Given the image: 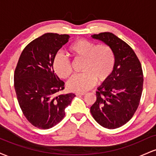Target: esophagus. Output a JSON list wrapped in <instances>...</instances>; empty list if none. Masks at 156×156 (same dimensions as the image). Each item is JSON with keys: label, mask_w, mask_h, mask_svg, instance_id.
<instances>
[{"label": "esophagus", "mask_w": 156, "mask_h": 156, "mask_svg": "<svg viewBox=\"0 0 156 156\" xmlns=\"http://www.w3.org/2000/svg\"><path fill=\"white\" fill-rule=\"evenodd\" d=\"M86 92H76V95H85Z\"/></svg>", "instance_id": "34e87169"}]
</instances>
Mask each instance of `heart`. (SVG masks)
Segmentation results:
<instances>
[{
  "mask_svg": "<svg viewBox=\"0 0 156 156\" xmlns=\"http://www.w3.org/2000/svg\"><path fill=\"white\" fill-rule=\"evenodd\" d=\"M68 53L74 59H83L81 72L68 82L67 87L73 92H85L96 83L106 81L112 76L115 65V55L111 46L98 44L86 39L73 42L68 47ZM54 72L59 78L67 79L72 76V63L62 54H57L53 62Z\"/></svg>",
  "mask_w": 156,
  "mask_h": 156,
  "instance_id": "1",
  "label": "heart"
}]
</instances>
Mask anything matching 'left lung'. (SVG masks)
<instances>
[{
	"label": "left lung",
	"mask_w": 156,
	"mask_h": 156,
	"mask_svg": "<svg viewBox=\"0 0 156 156\" xmlns=\"http://www.w3.org/2000/svg\"><path fill=\"white\" fill-rule=\"evenodd\" d=\"M111 46L115 55L114 70L96 92L97 101L90 108L93 118L108 129L119 128L133 117L143 90V71L135 52L110 32L94 34Z\"/></svg>",
	"instance_id": "obj_1"
}]
</instances>
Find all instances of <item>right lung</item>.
<instances>
[{"label":"right lung","mask_w":156,"mask_h":156,"mask_svg":"<svg viewBox=\"0 0 156 156\" xmlns=\"http://www.w3.org/2000/svg\"><path fill=\"white\" fill-rule=\"evenodd\" d=\"M69 38L68 34H44L23 49L16 66L14 84L20 107L27 120L39 129L60 122L76 96L60 94L64 83L53 68L57 52Z\"/></svg>","instance_id":"obj_1"}]
</instances>
